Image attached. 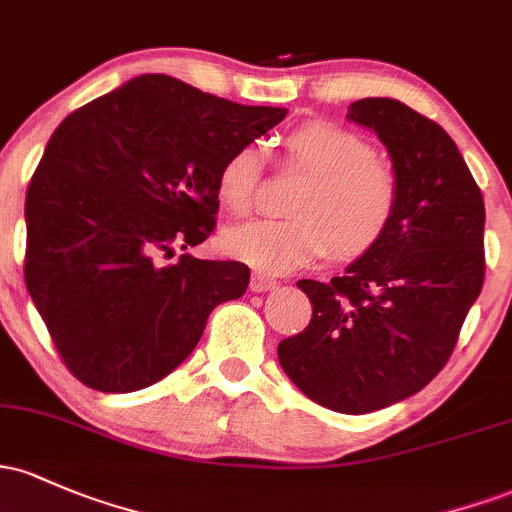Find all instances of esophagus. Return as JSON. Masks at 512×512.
Listing matches in <instances>:
<instances>
[{
  "instance_id": "34e87169",
  "label": "esophagus",
  "mask_w": 512,
  "mask_h": 512,
  "mask_svg": "<svg viewBox=\"0 0 512 512\" xmlns=\"http://www.w3.org/2000/svg\"><path fill=\"white\" fill-rule=\"evenodd\" d=\"M277 279L269 277V274H262V272H252L250 277V289L255 291V294H262V291H272L277 289Z\"/></svg>"
}]
</instances>
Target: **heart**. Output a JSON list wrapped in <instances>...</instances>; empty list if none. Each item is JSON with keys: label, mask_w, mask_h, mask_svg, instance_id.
<instances>
[{"label": "heart", "mask_w": 512, "mask_h": 512, "mask_svg": "<svg viewBox=\"0 0 512 512\" xmlns=\"http://www.w3.org/2000/svg\"><path fill=\"white\" fill-rule=\"evenodd\" d=\"M286 162L308 172L294 218H260L223 233V250L262 274H289L328 255L369 252L389 230L398 206L396 174L374 145L340 123L311 121L282 138ZM265 153L257 143L235 148L216 174V196L233 216L255 204Z\"/></svg>", "instance_id": "b5f03b06"}]
</instances>
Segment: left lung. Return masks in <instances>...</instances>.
Here are the masks:
<instances>
[{"instance_id": "1", "label": "left lung", "mask_w": 512, "mask_h": 512, "mask_svg": "<svg viewBox=\"0 0 512 512\" xmlns=\"http://www.w3.org/2000/svg\"><path fill=\"white\" fill-rule=\"evenodd\" d=\"M347 119L389 150L398 206L384 238L330 282L301 279L311 323L279 364L311 401L372 413L445 367L484 286V196L440 123L396 99H359Z\"/></svg>"}]
</instances>
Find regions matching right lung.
<instances>
[{"label":"right lung","instance_id":"right-lung-1","mask_svg":"<svg viewBox=\"0 0 512 512\" xmlns=\"http://www.w3.org/2000/svg\"><path fill=\"white\" fill-rule=\"evenodd\" d=\"M286 116L167 75H140L72 111L26 192V289L65 367L89 389H145L184 362L243 262L174 250L216 228V174Z\"/></svg>","mask_w":512,"mask_h":512}]
</instances>
